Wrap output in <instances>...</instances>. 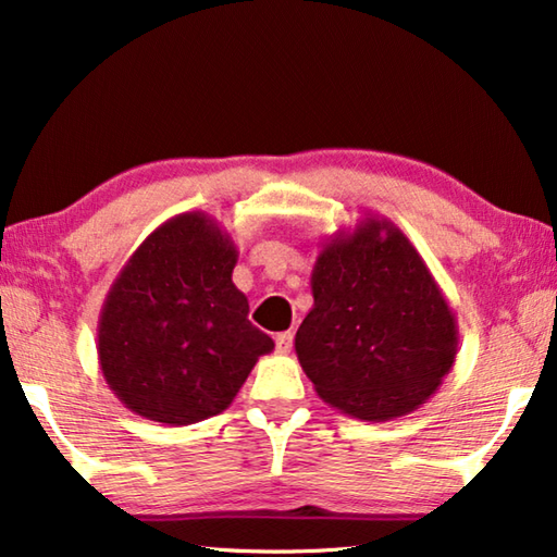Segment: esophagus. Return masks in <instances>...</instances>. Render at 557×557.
Segmentation results:
<instances>
[{
  "label": "esophagus",
  "instance_id": "esophagus-1",
  "mask_svg": "<svg viewBox=\"0 0 557 557\" xmlns=\"http://www.w3.org/2000/svg\"><path fill=\"white\" fill-rule=\"evenodd\" d=\"M275 346H277L280 354H289V348H292V332L277 334V336H275Z\"/></svg>",
  "mask_w": 557,
  "mask_h": 557
}]
</instances>
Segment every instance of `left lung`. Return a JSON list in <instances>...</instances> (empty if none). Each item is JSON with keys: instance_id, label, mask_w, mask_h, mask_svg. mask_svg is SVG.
I'll return each instance as SVG.
<instances>
[{"instance_id": "obj_1", "label": "left lung", "mask_w": 557, "mask_h": 557, "mask_svg": "<svg viewBox=\"0 0 557 557\" xmlns=\"http://www.w3.org/2000/svg\"><path fill=\"white\" fill-rule=\"evenodd\" d=\"M314 305L295 351L319 398L351 418L385 422L430 400L457 358L445 292L398 225L366 215L322 243Z\"/></svg>"}]
</instances>
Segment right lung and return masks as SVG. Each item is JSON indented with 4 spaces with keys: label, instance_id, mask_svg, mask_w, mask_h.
Wrapping results in <instances>:
<instances>
[{
    "label": "right lung",
    "instance_id": "obj_1",
    "mask_svg": "<svg viewBox=\"0 0 557 557\" xmlns=\"http://www.w3.org/2000/svg\"><path fill=\"white\" fill-rule=\"evenodd\" d=\"M228 231L209 213L164 221L132 252L98 319L108 388L139 418L194 425L223 412L275 342L248 322Z\"/></svg>",
    "mask_w": 557,
    "mask_h": 557
}]
</instances>
